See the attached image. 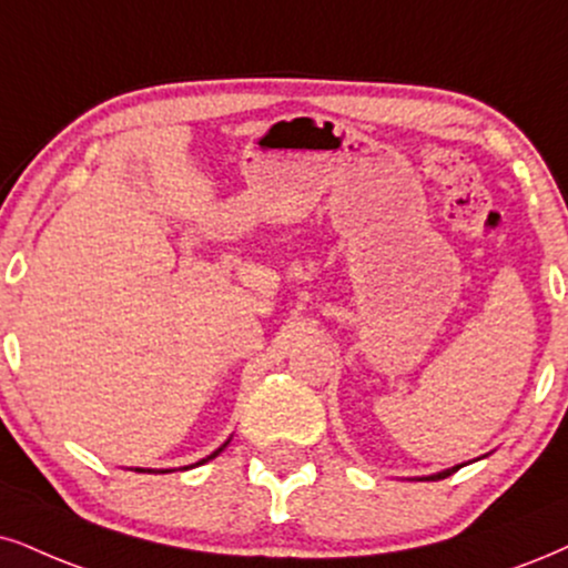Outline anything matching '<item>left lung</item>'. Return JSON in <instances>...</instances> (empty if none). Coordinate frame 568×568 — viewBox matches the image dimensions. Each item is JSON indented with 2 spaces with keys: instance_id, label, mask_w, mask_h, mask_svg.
<instances>
[{
  "instance_id": "left-lung-1",
  "label": "left lung",
  "mask_w": 568,
  "mask_h": 568,
  "mask_svg": "<svg viewBox=\"0 0 568 568\" xmlns=\"http://www.w3.org/2000/svg\"><path fill=\"white\" fill-rule=\"evenodd\" d=\"M466 464H458V466H450V468H445V471H437V474H429V477H418V481H439V479H445V477H450V474H455L458 471V468H464Z\"/></svg>"
}]
</instances>
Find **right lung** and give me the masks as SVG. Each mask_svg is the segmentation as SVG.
<instances>
[{
  "label": "right lung",
  "mask_w": 568,
  "mask_h": 568,
  "mask_svg": "<svg viewBox=\"0 0 568 568\" xmlns=\"http://www.w3.org/2000/svg\"><path fill=\"white\" fill-rule=\"evenodd\" d=\"M229 443H231V437L226 439V443H223V445L219 447V450H213V453H210L207 458H202V460H197V464H192V466H184V468H194V466H202V464H207V460H213L215 455H219V453L223 450V447H226ZM134 471H139V474H168V471H173V468H134Z\"/></svg>",
  "instance_id": "right-lung-1"
}]
</instances>
